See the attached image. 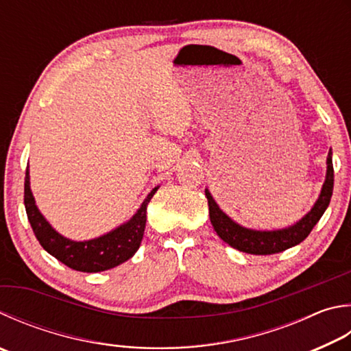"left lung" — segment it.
Listing matches in <instances>:
<instances>
[{"label": "left lung", "instance_id": "8db88e82", "mask_svg": "<svg viewBox=\"0 0 351 351\" xmlns=\"http://www.w3.org/2000/svg\"><path fill=\"white\" fill-rule=\"evenodd\" d=\"M333 178L335 171L330 149L327 158V176L319 197H317L313 208H311L301 221L289 228L273 232H259L241 227L222 212L218 207V204L215 202L212 195L208 193V190H206L210 221H212V226L215 228V232L218 233V237L239 252H244L248 254H275L279 252H284L287 248L298 245L299 242H302L307 238L310 232L313 230V227L317 224V221L321 219V216L326 212L330 204L331 193H333Z\"/></svg>", "mask_w": 351, "mask_h": 351}]
</instances>
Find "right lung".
Instances as JSON below:
<instances>
[{
	"label": "right lung",
	"instance_id": "1",
	"mask_svg": "<svg viewBox=\"0 0 351 351\" xmlns=\"http://www.w3.org/2000/svg\"><path fill=\"white\" fill-rule=\"evenodd\" d=\"M156 190L158 187L147 195L136 215L129 222L114 228L113 232L104 234V237L82 242L70 241L61 237L44 219L40 210L36 208L34 195H32L29 167L25 170L24 180V206L32 230H34L44 250L70 269L97 273L113 269V267L125 263L136 253L139 245H141L145 221H147V204L150 202L152 196L156 193Z\"/></svg>",
	"mask_w": 351,
	"mask_h": 351
}]
</instances>
